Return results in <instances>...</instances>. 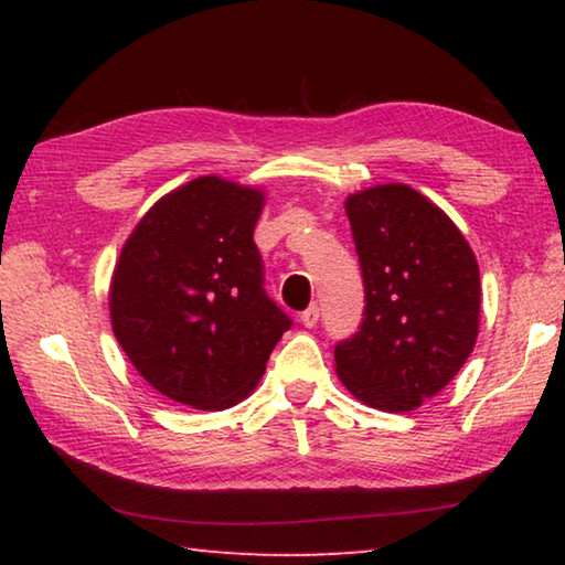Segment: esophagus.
Returning a JSON list of instances; mask_svg holds the SVG:
<instances>
[{
    "instance_id": "1",
    "label": "esophagus",
    "mask_w": 565,
    "mask_h": 565,
    "mask_svg": "<svg viewBox=\"0 0 565 565\" xmlns=\"http://www.w3.org/2000/svg\"><path fill=\"white\" fill-rule=\"evenodd\" d=\"M299 321L303 323L306 329H313L319 323V306H309V309H306L301 317H299Z\"/></svg>"
}]
</instances>
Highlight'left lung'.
Here are the masks:
<instances>
[{
	"instance_id": "8db88e82",
	"label": "left lung",
	"mask_w": 565,
	"mask_h": 565,
	"mask_svg": "<svg viewBox=\"0 0 565 565\" xmlns=\"http://www.w3.org/2000/svg\"><path fill=\"white\" fill-rule=\"evenodd\" d=\"M366 309L333 351L361 404L404 414L448 386L471 356L481 319L478 262L441 206L408 184L347 196Z\"/></svg>"
}]
</instances>
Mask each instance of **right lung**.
Returning a JSON list of instances; mask_svg holds the SVG:
<instances>
[{"label": "right lung", "instance_id": "1", "mask_svg": "<svg viewBox=\"0 0 565 565\" xmlns=\"http://www.w3.org/2000/svg\"><path fill=\"white\" fill-rule=\"evenodd\" d=\"M264 204L259 186L196 177L161 196L121 246L111 331L141 379L177 404L236 406L291 327L262 286Z\"/></svg>", "mask_w": 565, "mask_h": 565}]
</instances>
